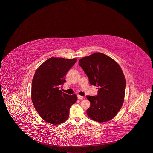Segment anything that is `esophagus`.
<instances>
[{
  "label": "esophagus",
  "instance_id": "esophagus-1",
  "mask_svg": "<svg viewBox=\"0 0 153 153\" xmlns=\"http://www.w3.org/2000/svg\"><path fill=\"white\" fill-rule=\"evenodd\" d=\"M77 98L78 99H83V98H84V97L83 96H81V95H78Z\"/></svg>",
  "mask_w": 153,
  "mask_h": 153
}]
</instances>
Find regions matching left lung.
I'll return each mask as SVG.
<instances>
[{
    "instance_id": "8db88e82",
    "label": "left lung",
    "mask_w": 153,
    "mask_h": 153,
    "mask_svg": "<svg viewBox=\"0 0 153 153\" xmlns=\"http://www.w3.org/2000/svg\"><path fill=\"white\" fill-rule=\"evenodd\" d=\"M79 65L91 84L98 88V95L86 96L91 103L87 115L100 123L111 120L120 110L124 100L126 82L120 66L101 53L82 58Z\"/></svg>"
}]
</instances>
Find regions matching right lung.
Here are the masks:
<instances>
[{"instance_id": "obj_1", "label": "right lung", "mask_w": 153, "mask_h": 153, "mask_svg": "<svg viewBox=\"0 0 153 153\" xmlns=\"http://www.w3.org/2000/svg\"><path fill=\"white\" fill-rule=\"evenodd\" d=\"M76 59L50 58L36 71L32 81L31 100L38 114L48 123L58 125L69 117L71 106L77 101L76 94L68 95L60 90ZM62 87V86H61Z\"/></svg>"}]
</instances>
